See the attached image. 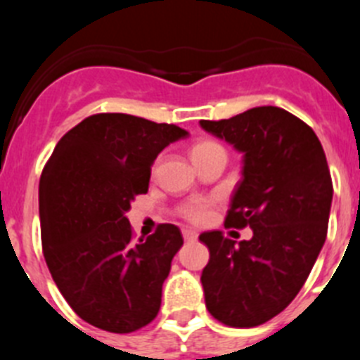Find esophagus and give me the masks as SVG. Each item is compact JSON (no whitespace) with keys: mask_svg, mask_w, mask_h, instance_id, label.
Returning <instances> with one entry per match:
<instances>
[{"mask_svg":"<svg viewBox=\"0 0 360 360\" xmlns=\"http://www.w3.org/2000/svg\"><path fill=\"white\" fill-rule=\"evenodd\" d=\"M182 234H184V240L186 241H195L196 238H198V232L193 231V229H184Z\"/></svg>","mask_w":360,"mask_h":360,"instance_id":"34e87169","label":"esophagus"}]
</instances>
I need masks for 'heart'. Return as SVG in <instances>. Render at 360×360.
<instances>
[{
  "instance_id": "heart-1",
  "label": "heart",
  "mask_w": 360,
  "mask_h": 360,
  "mask_svg": "<svg viewBox=\"0 0 360 360\" xmlns=\"http://www.w3.org/2000/svg\"><path fill=\"white\" fill-rule=\"evenodd\" d=\"M218 146L216 142L203 141L198 144L193 146V151L191 155H198V153L205 151V149H211ZM211 209H212V200L211 198H193L186 203L182 207L184 218L193 221V224H205L209 218H211Z\"/></svg>"
}]
</instances>
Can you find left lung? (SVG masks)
<instances>
[{"label": "left lung", "mask_w": 360, "mask_h": 360, "mask_svg": "<svg viewBox=\"0 0 360 360\" xmlns=\"http://www.w3.org/2000/svg\"><path fill=\"white\" fill-rule=\"evenodd\" d=\"M200 126L243 155L225 224L252 229L240 243L219 231L200 234L209 249L200 278L205 307L219 323L250 328L292 303L323 249L333 196L328 162L314 129L281 108Z\"/></svg>", "instance_id": "1"}]
</instances>
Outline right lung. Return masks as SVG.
I'll list each match as a JSON object with an SVG mask.
<instances>
[{
    "label": "right lung",
    "instance_id": "1",
    "mask_svg": "<svg viewBox=\"0 0 360 360\" xmlns=\"http://www.w3.org/2000/svg\"><path fill=\"white\" fill-rule=\"evenodd\" d=\"M189 133L126 113H98L57 142L39 180L43 254L63 297L86 323L129 333L157 317L184 245L162 224L133 241L126 212L146 195L158 153Z\"/></svg>",
    "mask_w": 360,
    "mask_h": 360
}]
</instances>
